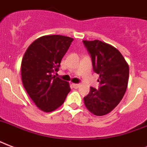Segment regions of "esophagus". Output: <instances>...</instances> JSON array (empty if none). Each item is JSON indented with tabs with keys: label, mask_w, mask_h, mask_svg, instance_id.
Returning <instances> with one entry per match:
<instances>
[{
	"label": "esophagus",
	"mask_w": 147,
	"mask_h": 147,
	"mask_svg": "<svg viewBox=\"0 0 147 147\" xmlns=\"http://www.w3.org/2000/svg\"><path fill=\"white\" fill-rule=\"evenodd\" d=\"M73 86H74V88H78V87H80V84H73Z\"/></svg>",
	"instance_id": "obj_1"
}]
</instances>
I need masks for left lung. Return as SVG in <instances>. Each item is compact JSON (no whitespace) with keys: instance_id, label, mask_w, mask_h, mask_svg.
I'll use <instances>...</instances> for the list:
<instances>
[{"instance_id":"obj_1","label":"left lung","mask_w":147,"mask_h":147,"mask_svg":"<svg viewBox=\"0 0 147 147\" xmlns=\"http://www.w3.org/2000/svg\"><path fill=\"white\" fill-rule=\"evenodd\" d=\"M90 54L94 71L100 75L97 90L84 98L90 112L103 116L111 112L124 96L129 80V66L120 52L114 47L98 40H83Z\"/></svg>"}]
</instances>
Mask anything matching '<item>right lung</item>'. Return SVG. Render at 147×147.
<instances>
[{"label": "right lung", "mask_w": 147, "mask_h": 147, "mask_svg": "<svg viewBox=\"0 0 147 147\" xmlns=\"http://www.w3.org/2000/svg\"><path fill=\"white\" fill-rule=\"evenodd\" d=\"M74 40L62 35H47L28 47L21 62L23 85L37 107L51 112L61 106L70 91L69 83L53 75Z\"/></svg>", "instance_id": "add662e5"}]
</instances>
